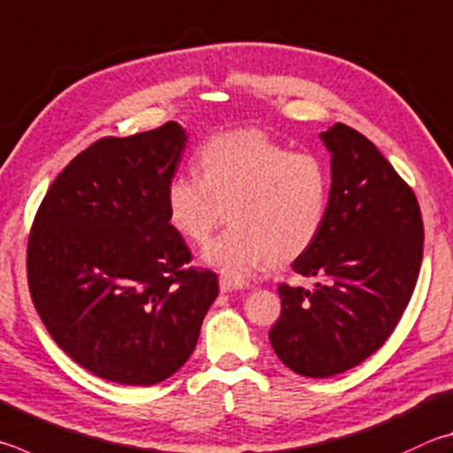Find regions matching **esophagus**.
<instances>
[{
  "instance_id": "34e87169",
  "label": "esophagus",
  "mask_w": 453,
  "mask_h": 453,
  "mask_svg": "<svg viewBox=\"0 0 453 453\" xmlns=\"http://www.w3.org/2000/svg\"><path fill=\"white\" fill-rule=\"evenodd\" d=\"M237 289H243V283H237L234 279H227V277H221L219 279V291L221 293H232Z\"/></svg>"
}]
</instances>
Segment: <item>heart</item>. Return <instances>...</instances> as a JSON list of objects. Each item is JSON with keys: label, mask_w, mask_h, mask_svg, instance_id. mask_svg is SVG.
Returning a JSON list of instances; mask_svg holds the SVG:
<instances>
[{"label": "heart", "mask_w": 453, "mask_h": 453, "mask_svg": "<svg viewBox=\"0 0 453 453\" xmlns=\"http://www.w3.org/2000/svg\"><path fill=\"white\" fill-rule=\"evenodd\" d=\"M198 174H176L166 188L168 219L192 243H205L229 216L234 226L203 250L205 265L243 279L273 257L283 263L311 248L328 205V170L319 156L291 152L248 130L211 138Z\"/></svg>", "instance_id": "obj_1"}]
</instances>
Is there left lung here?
Masks as SVG:
<instances>
[{
  "label": "left lung",
  "instance_id": "obj_1",
  "mask_svg": "<svg viewBox=\"0 0 453 453\" xmlns=\"http://www.w3.org/2000/svg\"><path fill=\"white\" fill-rule=\"evenodd\" d=\"M331 152V194L317 240L293 261L315 289L279 285L281 317L269 331L293 372L328 378L382 347L420 275V205L366 136L342 122L320 133Z\"/></svg>",
  "mask_w": 453,
  "mask_h": 453
}]
</instances>
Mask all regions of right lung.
Here are the masks:
<instances>
[{
	"instance_id": "1",
	"label": "right lung",
	"mask_w": 453,
	"mask_h": 453,
	"mask_svg": "<svg viewBox=\"0 0 453 453\" xmlns=\"http://www.w3.org/2000/svg\"><path fill=\"white\" fill-rule=\"evenodd\" d=\"M186 138L178 122L101 138L55 178L33 219V305L53 341L104 380H166L218 297V275L188 265L192 253L168 219Z\"/></svg>"
}]
</instances>
